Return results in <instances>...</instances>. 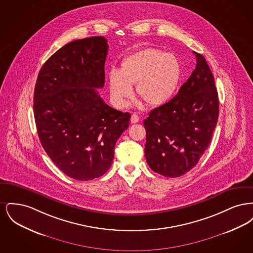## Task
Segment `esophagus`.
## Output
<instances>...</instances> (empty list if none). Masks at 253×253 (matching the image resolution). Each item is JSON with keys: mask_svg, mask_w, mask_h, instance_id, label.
<instances>
[{"mask_svg": "<svg viewBox=\"0 0 253 253\" xmlns=\"http://www.w3.org/2000/svg\"><path fill=\"white\" fill-rule=\"evenodd\" d=\"M139 121V117L136 114H132L131 117V122L132 123H137Z\"/></svg>", "mask_w": 253, "mask_h": 253, "instance_id": "esophagus-1", "label": "esophagus"}]
</instances>
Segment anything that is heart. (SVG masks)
<instances>
[{"label":"heart","instance_id":"b5f03b06","mask_svg":"<svg viewBox=\"0 0 253 253\" xmlns=\"http://www.w3.org/2000/svg\"><path fill=\"white\" fill-rule=\"evenodd\" d=\"M180 78V63L172 53L140 49L123 59L120 70L109 73L111 97L118 107H125L135 84L136 95L147 104L162 105L174 95Z\"/></svg>","mask_w":253,"mask_h":253}]
</instances>
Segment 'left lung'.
<instances>
[{
	"label": "left lung",
	"mask_w": 253,
	"mask_h": 253,
	"mask_svg": "<svg viewBox=\"0 0 253 253\" xmlns=\"http://www.w3.org/2000/svg\"><path fill=\"white\" fill-rule=\"evenodd\" d=\"M177 95L144 120L145 157L149 167L166 177H179L196 166L211 141L219 115L214 78L204 57Z\"/></svg>",
	"instance_id": "obj_1"
}]
</instances>
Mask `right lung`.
<instances>
[{"label": "right lung", "instance_id": "1", "mask_svg": "<svg viewBox=\"0 0 253 253\" xmlns=\"http://www.w3.org/2000/svg\"><path fill=\"white\" fill-rule=\"evenodd\" d=\"M107 40L73 41L41 68L34 90L37 132L44 151L67 176L92 180L112 165L131 115L107 105L96 89L105 82Z\"/></svg>", "mask_w": 253, "mask_h": 253}]
</instances>
